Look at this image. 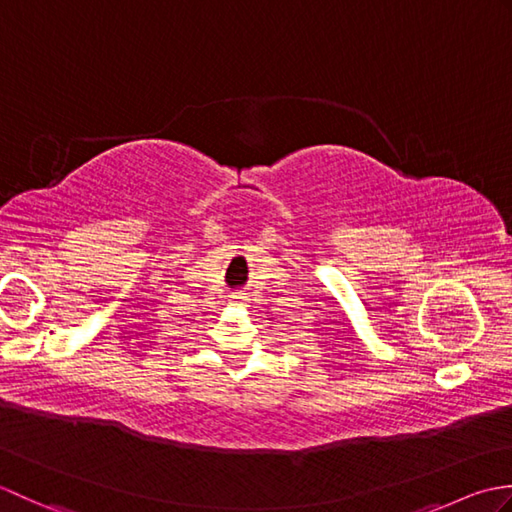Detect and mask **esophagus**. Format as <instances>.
I'll use <instances>...</instances> for the list:
<instances>
[{"mask_svg": "<svg viewBox=\"0 0 512 512\" xmlns=\"http://www.w3.org/2000/svg\"><path fill=\"white\" fill-rule=\"evenodd\" d=\"M233 303V306H246V301H248V295L246 292H235V295H231V299H228Z\"/></svg>", "mask_w": 512, "mask_h": 512, "instance_id": "1", "label": "esophagus"}]
</instances>
